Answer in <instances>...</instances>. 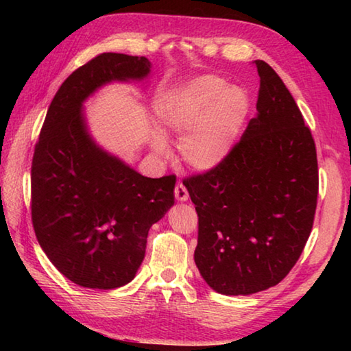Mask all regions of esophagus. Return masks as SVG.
Returning a JSON list of instances; mask_svg holds the SVG:
<instances>
[{
	"instance_id": "esophagus-1",
	"label": "esophagus",
	"mask_w": 351,
	"mask_h": 351,
	"mask_svg": "<svg viewBox=\"0 0 351 351\" xmlns=\"http://www.w3.org/2000/svg\"><path fill=\"white\" fill-rule=\"evenodd\" d=\"M175 198L178 201H187L189 199V192L186 186H184L182 182H178L176 187H175Z\"/></svg>"
}]
</instances>
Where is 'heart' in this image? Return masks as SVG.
Instances as JSON below:
<instances>
[{"label":"heart","mask_w":351,"mask_h":351,"mask_svg":"<svg viewBox=\"0 0 351 351\" xmlns=\"http://www.w3.org/2000/svg\"><path fill=\"white\" fill-rule=\"evenodd\" d=\"M251 112V97L241 86L218 75L195 77L156 104V119L165 132L181 134L178 150L189 167L207 171L232 153ZM154 152L165 153L161 136L152 139Z\"/></svg>","instance_id":"heart-1"}]
</instances>
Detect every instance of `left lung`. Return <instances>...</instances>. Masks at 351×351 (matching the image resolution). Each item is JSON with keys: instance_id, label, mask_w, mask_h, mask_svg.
<instances>
[{"instance_id": "8db88e82", "label": "left lung", "mask_w": 351, "mask_h": 351, "mask_svg": "<svg viewBox=\"0 0 351 351\" xmlns=\"http://www.w3.org/2000/svg\"><path fill=\"white\" fill-rule=\"evenodd\" d=\"M257 116L218 167L184 182L198 213L195 263L209 287L249 295L280 283L311 234L319 171L310 128L263 60Z\"/></svg>"}]
</instances>
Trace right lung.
<instances>
[{
	"instance_id": "obj_1",
	"label": "right lung",
	"mask_w": 351,
	"mask_h": 351,
	"mask_svg": "<svg viewBox=\"0 0 351 351\" xmlns=\"http://www.w3.org/2000/svg\"><path fill=\"white\" fill-rule=\"evenodd\" d=\"M145 57L105 52L58 88L35 145L31 207L35 235L52 265L85 288L132 282L147 235L175 204L173 175L147 178L99 147L83 102L111 82L144 80Z\"/></svg>"
}]
</instances>
